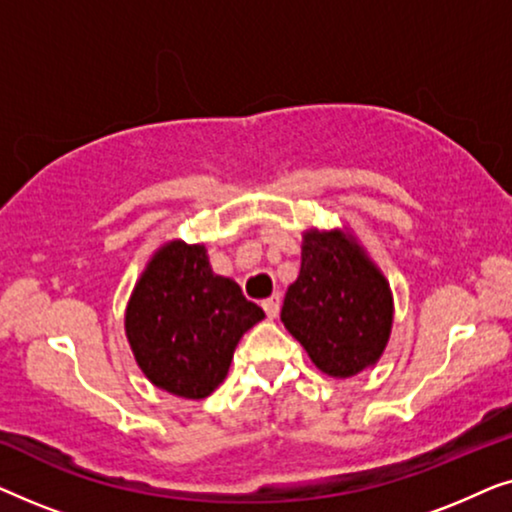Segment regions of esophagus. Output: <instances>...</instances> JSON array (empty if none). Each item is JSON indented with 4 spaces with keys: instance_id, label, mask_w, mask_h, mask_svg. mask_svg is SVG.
I'll list each match as a JSON object with an SVG mask.
<instances>
[{
    "instance_id": "1",
    "label": "esophagus",
    "mask_w": 512,
    "mask_h": 512,
    "mask_svg": "<svg viewBox=\"0 0 512 512\" xmlns=\"http://www.w3.org/2000/svg\"><path fill=\"white\" fill-rule=\"evenodd\" d=\"M279 307H282V298L277 296H270V298H265L263 300V310H265V314H268V319H275L277 314H279Z\"/></svg>"
}]
</instances>
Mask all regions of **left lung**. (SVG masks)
<instances>
[{
    "label": "left lung",
    "instance_id": "1",
    "mask_svg": "<svg viewBox=\"0 0 512 512\" xmlns=\"http://www.w3.org/2000/svg\"><path fill=\"white\" fill-rule=\"evenodd\" d=\"M282 321L321 373L347 380L382 359L394 326V293L347 226L307 228Z\"/></svg>",
    "mask_w": 512,
    "mask_h": 512
}]
</instances>
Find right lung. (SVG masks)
<instances>
[{"mask_svg": "<svg viewBox=\"0 0 512 512\" xmlns=\"http://www.w3.org/2000/svg\"><path fill=\"white\" fill-rule=\"evenodd\" d=\"M265 319L235 279L216 275L205 244L153 251L125 307V338L153 387L200 401L226 380L237 342Z\"/></svg>", "mask_w": 512, "mask_h": 512, "instance_id": "add662e5", "label": "right lung"}]
</instances>
